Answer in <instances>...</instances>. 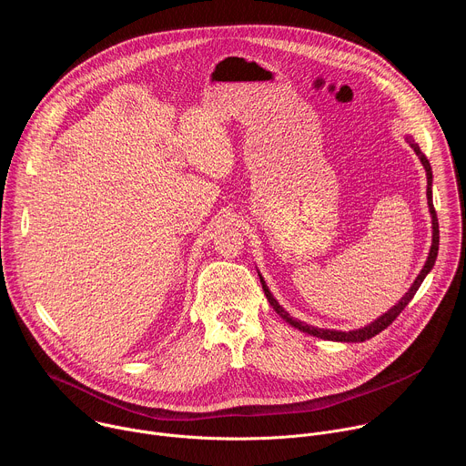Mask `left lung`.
Listing matches in <instances>:
<instances>
[{"label": "left lung", "mask_w": 466, "mask_h": 466, "mask_svg": "<svg viewBox=\"0 0 466 466\" xmlns=\"http://www.w3.org/2000/svg\"><path fill=\"white\" fill-rule=\"evenodd\" d=\"M408 144L411 146V149L417 153V157L420 158L424 169H426V178H428V189H426V197H428V208H430V216H431V248H430V254H428V259L424 263L422 271L419 273V277L415 279V282L411 284V288L408 289V293L398 300L389 311H385L381 317H378L376 320H372L370 324L363 326V328H358V329H350V331H341V329H324V328H315V326H309L295 317H291L280 304L279 300L273 297V293L269 291L268 284H265L263 277L258 273L259 277V282H261V288L265 291V297H268L269 304L275 308V311L286 320L289 322L293 328L304 331V334H309L313 338H319V339H324V341H341V343H363L370 338H374L376 334H380L381 329H385L398 315L402 313V309L411 302V299L415 297V293L419 291L420 284L424 282V279L428 277V273L433 269L435 265V259H437V252H439V221H437V214H435V208H433V195H431V182H433V173H431V166H430V160L426 158V155L420 151L419 144H415V140L411 137H406Z\"/></svg>", "instance_id": "1"}]
</instances>
